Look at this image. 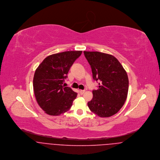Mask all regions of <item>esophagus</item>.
<instances>
[{
	"mask_svg": "<svg viewBox=\"0 0 160 160\" xmlns=\"http://www.w3.org/2000/svg\"><path fill=\"white\" fill-rule=\"evenodd\" d=\"M79 92H80V93H81V95H82V94H84V93L85 92V90H80Z\"/></svg>",
	"mask_w": 160,
	"mask_h": 160,
	"instance_id": "1",
	"label": "esophagus"
}]
</instances>
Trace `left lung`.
Masks as SVG:
<instances>
[{
  "mask_svg": "<svg viewBox=\"0 0 160 160\" xmlns=\"http://www.w3.org/2000/svg\"><path fill=\"white\" fill-rule=\"evenodd\" d=\"M91 65L93 79L98 89L92 91L93 98L88 103L91 111L100 117L117 113L127 98L129 79L126 71L114 56L99 52L84 51Z\"/></svg>",
  "mask_w": 160,
  "mask_h": 160,
  "instance_id": "left-lung-1",
  "label": "left lung"
}]
</instances>
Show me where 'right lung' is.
Wrapping results in <instances>:
<instances>
[{
  "label": "right lung",
  "instance_id": "1",
  "mask_svg": "<svg viewBox=\"0 0 160 160\" xmlns=\"http://www.w3.org/2000/svg\"><path fill=\"white\" fill-rule=\"evenodd\" d=\"M82 51H67L47 57L36 69L33 88L36 99L47 114L58 116L68 111L77 93L63 86L70 67Z\"/></svg>",
  "mask_w": 160,
  "mask_h": 160
}]
</instances>
